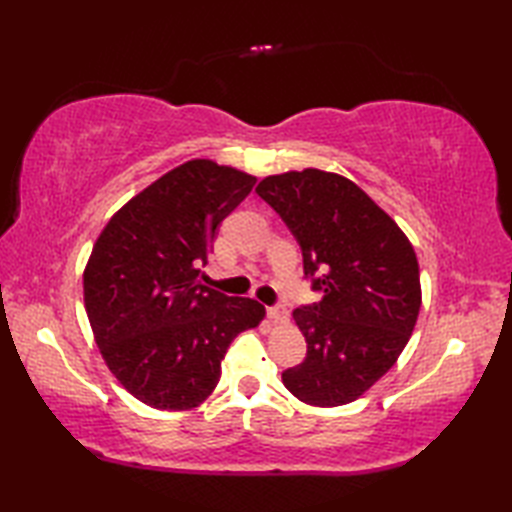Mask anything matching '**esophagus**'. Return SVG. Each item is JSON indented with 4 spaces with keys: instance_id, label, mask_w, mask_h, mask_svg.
<instances>
[{
    "instance_id": "34e87169",
    "label": "esophagus",
    "mask_w": 512,
    "mask_h": 512,
    "mask_svg": "<svg viewBox=\"0 0 512 512\" xmlns=\"http://www.w3.org/2000/svg\"><path fill=\"white\" fill-rule=\"evenodd\" d=\"M268 317L273 323H286L290 319V312L284 303H279V306H275V308H268Z\"/></svg>"
}]
</instances>
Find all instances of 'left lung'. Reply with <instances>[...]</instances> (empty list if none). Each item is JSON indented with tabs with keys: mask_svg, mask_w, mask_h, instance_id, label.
<instances>
[{
	"mask_svg": "<svg viewBox=\"0 0 512 512\" xmlns=\"http://www.w3.org/2000/svg\"><path fill=\"white\" fill-rule=\"evenodd\" d=\"M301 246L303 273L323 299L292 312L308 356L281 374L292 396L339 407L383 378L416 328L418 257L400 226L339 173L286 171L257 184Z\"/></svg>",
	"mask_w": 512,
	"mask_h": 512,
	"instance_id": "8db88e82",
	"label": "left lung"
}]
</instances>
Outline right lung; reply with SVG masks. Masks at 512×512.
Segmentation results:
<instances>
[{
	"mask_svg": "<svg viewBox=\"0 0 512 512\" xmlns=\"http://www.w3.org/2000/svg\"><path fill=\"white\" fill-rule=\"evenodd\" d=\"M257 182L195 158L134 195L105 224L83 270L85 312L110 372L160 411L211 396L239 332L266 317L262 303L200 284L215 231Z\"/></svg>",
	"mask_w": 512,
	"mask_h": 512,
	"instance_id": "add662e5",
	"label": "right lung"
}]
</instances>
